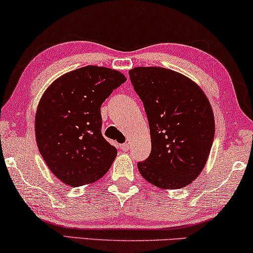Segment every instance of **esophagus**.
Here are the masks:
<instances>
[{
  "label": "esophagus",
  "instance_id": "esophagus-1",
  "mask_svg": "<svg viewBox=\"0 0 253 253\" xmlns=\"http://www.w3.org/2000/svg\"><path fill=\"white\" fill-rule=\"evenodd\" d=\"M129 143H122L121 146H120V149H121L122 151H127L129 150Z\"/></svg>",
  "mask_w": 253,
  "mask_h": 253
}]
</instances>
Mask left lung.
Segmentation results:
<instances>
[{"mask_svg":"<svg viewBox=\"0 0 253 253\" xmlns=\"http://www.w3.org/2000/svg\"><path fill=\"white\" fill-rule=\"evenodd\" d=\"M148 118L151 153L138 169L161 189H180L199 176L208 161L215 119L211 103L190 78L161 67L129 71Z\"/></svg>","mask_w":253,"mask_h":253,"instance_id":"obj_1","label":"left lung"}]
</instances>
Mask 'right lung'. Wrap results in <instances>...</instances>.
I'll use <instances>...</instances> for the list:
<instances>
[{
    "label": "right lung",
    "mask_w": 253,
    "mask_h": 253,
    "mask_svg": "<svg viewBox=\"0 0 253 253\" xmlns=\"http://www.w3.org/2000/svg\"><path fill=\"white\" fill-rule=\"evenodd\" d=\"M126 78L87 65L57 78L35 116L38 150L54 175L70 186L94 183L110 169L118 150L102 134L100 106Z\"/></svg>",
    "instance_id": "right-lung-1"
}]
</instances>
